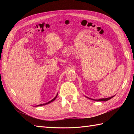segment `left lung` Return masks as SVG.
Masks as SVG:
<instances>
[{
	"label": "left lung",
	"mask_w": 134,
	"mask_h": 134,
	"mask_svg": "<svg viewBox=\"0 0 134 134\" xmlns=\"http://www.w3.org/2000/svg\"><path fill=\"white\" fill-rule=\"evenodd\" d=\"M113 97L114 96H112V97H109V98H101V99H92V98H90L89 97H86L89 98L90 99H93V100H94V101H108L109 99H111L112 98H113Z\"/></svg>",
	"instance_id": "obj_1"
}]
</instances>
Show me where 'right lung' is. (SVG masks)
Masks as SVG:
<instances>
[{"label":"right lung","mask_w":134,"mask_h":134,"mask_svg":"<svg viewBox=\"0 0 134 134\" xmlns=\"http://www.w3.org/2000/svg\"><path fill=\"white\" fill-rule=\"evenodd\" d=\"M57 96H58V94H57V95L56 96V97L54 98H53L52 100H51L50 101H49V102H48L47 103H46V104H40V105H37V106H36V107H39V106H42V105H47V104H49V103H51V102H52V101H53L54 100H55V99L56 98V97H57Z\"/></svg>","instance_id":"add662e5"}]
</instances>
